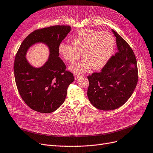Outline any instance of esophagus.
I'll return each instance as SVG.
<instances>
[{
    "instance_id": "1",
    "label": "esophagus",
    "mask_w": 153,
    "mask_h": 153,
    "mask_svg": "<svg viewBox=\"0 0 153 153\" xmlns=\"http://www.w3.org/2000/svg\"><path fill=\"white\" fill-rule=\"evenodd\" d=\"M81 76H79V75H76V74H75L74 75V79H75V80H77Z\"/></svg>"
}]
</instances>
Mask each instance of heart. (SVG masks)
<instances>
[{"label":"heart","mask_w":153,"mask_h":153,"mask_svg":"<svg viewBox=\"0 0 153 153\" xmlns=\"http://www.w3.org/2000/svg\"><path fill=\"white\" fill-rule=\"evenodd\" d=\"M72 44L61 42L58 52L65 60L72 63L80 58L78 63L69 67V70L77 74H84L93 68L98 70L108 62L114 52L115 39L111 34L84 29L79 31L71 39Z\"/></svg>","instance_id":"obj_1"}]
</instances>
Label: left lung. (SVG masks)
Segmentation results:
<instances>
[{
	"label": "left lung",
	"mask_w": 153,
	"mask_h": 153,
	"mask_svg": "<svg viewBox=\"0 0 153 153\" xmlns=\"http://www.w3.org/2000/svg\"><path fill=\"white\" fill-rule=\"evenodd\" d=\"M116 38L117 53L112 56L100 72L88 79V97L91 103L101 110H113L130 98L138 80L137 60L131 47L118 34Z\"/></svg>",
	"instance_id": "left-lung-1"
}]
</instances>
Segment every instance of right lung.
Masks as SVG:
<instances>
[{"mask_svg":"<svg viewBox=\"0 0 153 153\" xmlns=\"http://www.w3.org/2000/svg\"><path fill=\"white\" fill-rule=\"evenodd\" d=\"M71 30L69 26H54L38 30L22 42L16 55L14 73L17 88L26 104L38 112L49 114L63 104L68 86L74 78L65 71L59 57L58 46ZM42 43L49 50L48 60L41 67L32 66L26 59L27 51L34 44Z\"/></svg>","mask_w":153,"mask_h":153,"instance_id":"right-lung-1","label":"right lung"}]
</instances>
